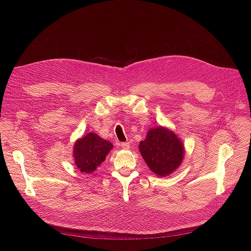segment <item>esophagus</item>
<instances>
[{"instance_id":"esophagus-1","label":"esophagus","mask_w":251,"mask_h":251,"mask_svg":"<svg viewBox=\"0 0 251 251\" xmlns=\"http://www.w3.org/2000/svg\"><path fill=\"white\" fill-rule=\"evenodd\" d=\"M121 148L123 149V150H129L130 149V144L129 143H121Z\"/></svg>"}]
</instances>
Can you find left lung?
<instances>
[{
  "instance_id": "left-lung-1",
  "label": "left lung",
  "mask_w": 251,
  "mask_h": 251,
  "mask_svg": "<svg viewBox=\"0 0 251 251\" xmlns=\"http://www.w3.org/2000/svg\"><path fill=\"white\" fill-rule=\"evenodd\" d=\"M139 151L149 169L158 176H167L181 166L185 146L181 138L163 126L149 129L146 139L140 142Z\"/></svg>"
}]
</instances>
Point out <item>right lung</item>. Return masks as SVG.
<instances>
[{"mask_svg":"<svg viewBox=\"0 0 251 251\" xmlns=\"http://www.w3.org/2000/svg\"><path fill=\"white\" fill-rule=\"evenodd\" d=\"M113 149V144L91 132L75 141L74 159L77 169L85 174L93 173Z\"/></svg>","mask_w":251,"mask_h":251,"instance_id":"obj_1","label":"right lung"}]
</instances>
